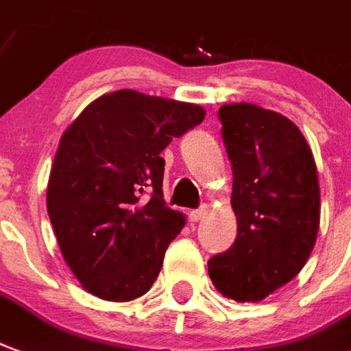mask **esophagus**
<instances>
[{"label":"esophagus","mask_w":351,"mask_h":351,"mask_svg":"<svg viewBox=\"0 0 351 351\" xmlns=\"http://www.w3.org/2000/svg\"><path fill=\"white\" fill-rule=\"evenodd\" d=\"M206 212H208V208L206 206H201V208H197V210H191L189 212V221L191 223H199L206 215Z\"/></svg>","instance_id":"34e87169"}]
</instances>
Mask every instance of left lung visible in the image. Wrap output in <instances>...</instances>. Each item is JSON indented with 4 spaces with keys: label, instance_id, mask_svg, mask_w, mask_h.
<instances>
[{
    "label": "left lung",
    "instance_id": "obj_1",
    "mask_svg": "<svg viewBox=\"0 0 351 351\" xmlns=\"http://www.w3.org/2000/svg\"><path fill=\"white\" fill-rule=\"evenodd\" d=\"M232 167L234 243L208 261L215 288L261 301L305 266L320 227V186L311 147L292 121L253 104L217 111Z\"/></svg>",
    "mask_w": 351,
    "mask_h": 351
}]
</instances>
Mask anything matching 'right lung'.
<instances>
[{
	"label": "right lung",
	"mask_w": 351,
	"mask_h": 351,
	"mask_svg": "<svg viewBox=\"0 0 351 351\" xmlns=\"http://www.w3.org/2000/svg\"><path fill=\"white\" fill-rule=\"evenodd\" d=\"M202 119L195 104L123 89L66 128L46 201L64 262L87 292L132 301L150 290L184 227L163 201L162 150Z\"/></svg>",
	"instance_id": "1"
}]
</instances>
